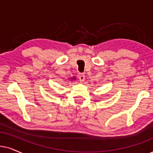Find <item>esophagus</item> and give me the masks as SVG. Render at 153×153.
Listing matches in <instances>:
<instances>
[{
	"label": "esophagus",
	"instance_id": "1",
	"mask_svg": "<svg viewBox=\"0 0 153 153\" xmlns=\"http://www.w3.org/2000/svg\"><path fill=\"white\" fill-rule=\"evenodd\" d=\"M78 78H79V80H80V81H81V82H83V81L85 80L84 73H80L78 75Z\"/></svg>",
	"mask_w": 153,
	"mask_h": 153
}]
</instances>
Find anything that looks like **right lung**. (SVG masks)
Wrapping results in <instances>:
<instances>
[{"label": "right lung", "mask_w": 153, "mask_h": 153, "mask_svg": "<svg viewBox=\"0 0 153 153\" xmlns=\"http://www.w3.org/2000/svg\"><path fill=\"white\" fill-rule=\"evenodd\" d=\"M72 79H75V78H72Z\"/></svg>", "instance_id": "add662e5"}]
</instances>
